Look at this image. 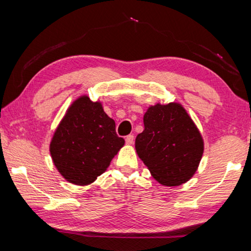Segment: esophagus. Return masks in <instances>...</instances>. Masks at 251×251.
<instances>
[{
  "label": "esophagus",
  "mask_w": 251,
  "mask_h": 251,
  "mask_svg": "<svg viewBox=\"0 0 251 251\" xmlns=\"http://www.w3.org/2000/svg\"><path fill=\"white\" fill-rule=\"evenodd\" d=\"M125 141H126V144H127V145H131V144L134 143V135H128V136H126Z\"/></svg>",
  "instance_id": "obj_1"
}]
</instances>
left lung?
<instances>
[{"instance_id": "8db88e82", "label": "left lung", "mask_w": 251, "mask_h": 251, "mask_svg": "<svg viewBox=\"0 0 251 251\" xmlns=\"http://www.w3.org/2000/svg\"><path fill=\"white\" fill-rule=\"evenodd\" d=\"M203 138L184 106L178 101L151 105L144 115V130L135 150L160 185L185 184L197 172Z\"/></svg>"}]
</instances>
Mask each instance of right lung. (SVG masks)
Instances as JSON below:
<instances>
[{"mask_svg": "<svg viewBox=\"0 0 251 251\" xmlns=\"http://www.w3.org/2000/svg\"><path fill=\"white\" fill-rule=\"evenodd\" d=\"M124 144L101 101L80 95L70 105L55 129L50 152L54 166L65 180L87 186L107 171Z\"/></svg>", "mask_w": 251, "mask_h": 251, "instance_id": "add662e5", "label": "right lung"}]
</instances>
